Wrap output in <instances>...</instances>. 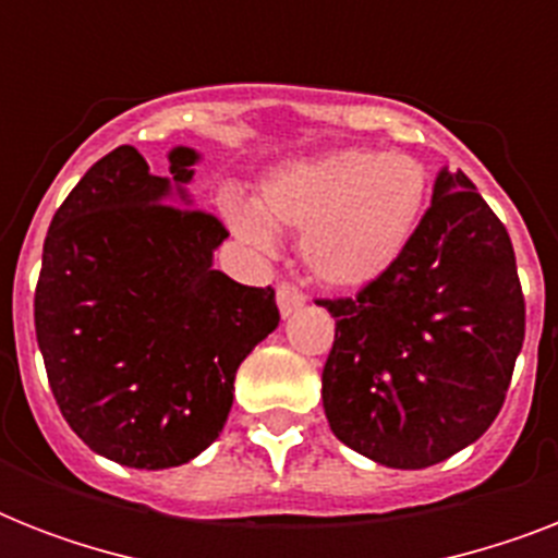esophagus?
Instances as JSON below:
<instances>
[{
  "mask_svg": "<svg viewBox=\"0 0 558 558\" xmlns=\"http://www.w3.org/2000/svg\"><path fill=\"white\" fill-rule=\"evenodd\" d=\"M304 304H306V295L295 287V283H289V280L278 283V306L283 318H289V315L295 313V310H301Z\"/></svg>",
  "mask_w": 558,
  "mask_h": 558,
  "instance_id": "esophagus-1",
  "label": "esophagus"
}]
</instances>
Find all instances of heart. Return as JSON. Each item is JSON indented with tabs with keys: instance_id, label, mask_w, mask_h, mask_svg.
Masks as SVG:
<instances>
[{
	"instance_id": "1",
	"label": "heart",
	"mask_w": 558,
	"mask_h": 558,
	"mask_svg": "<svg viewBox=\"0 0 558 558\" xmlns=\"http://www.w3.org/2000/svg\"><path fill=\"white\" fill-rule=\"evenodd\" d=\"M428 193V170L414 156L350 147L280 168L257 205L226 196L222 214L257 252H275V228L301 231L306 269L327 287L356 289L405 254Z\"/></svg>"
}]
</instances>
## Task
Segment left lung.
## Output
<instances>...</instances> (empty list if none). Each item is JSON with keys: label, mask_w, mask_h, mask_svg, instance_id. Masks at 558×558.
Masks as SVG:
<instances>
[{"label": "left lung", "mask_w": 558, "mask_h": 558, "mask_svg": "<svg viewBox=\"0 0 558 558\" xmlns=\"http://www.w3.org/2000/svg\"><path fill=\"white\" fill-rule=\"evenodd\" d=\"M336 318L322 373L332 434L390 469H425L493 425L524 344V295L504 222L442 168L405 254Z\"/></svg>", "instance_id": "1"}]
</instances>
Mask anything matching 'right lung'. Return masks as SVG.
Here are the masks:
<instances>
[{
	"mask_svg": "<svg viewBox=\"0 0 558 558\" xmlns=\"http://www.w3.org/2000/svg\"><path fill=\"white\" fill-rule=\"evenodd\" d=\"M168 159L170 179L130 144L95 161L51 219L34 292L60 414L92 451L133 469L208 449L236 367L280 322L275 289L210 266L228 231L187 199L199 153Z\"/></svg>",
	"mask_w": 558,
	"mask_h": 558,
	"instance_id": "add662e5",
	"label": "right lung"
}]
</instances>
